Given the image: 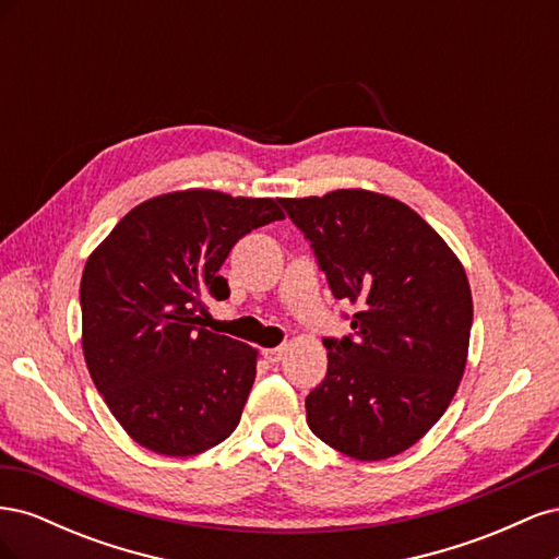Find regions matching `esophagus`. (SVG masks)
Wrapping results in <instances>:
<instances>
[{
    "label": "esophagus",
    "instance_id": "1",
    "mask_svg": "<svg viewBox=\"0 0 559 559\" xmlns=\"http://www.w3.org/2000/svg\"><path fill=\"white\" fill-rule=\"evenodd\" d=\"M284 354H286V347H273V349H265V359H267L270 364H277V361H282V359H284Z\"/></svg>",
    "mask_w": 559,
    "mask_h": 559
}]
</instances>
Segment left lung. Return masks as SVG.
I'll return each mask as SVG.
<instances>
[{"instance_id":"obj_1","label":"left lung","mask_w":559,"mask_h":559,"mask_svg":"<svg viewBox=\"0 0 559 559\" xmlns=\"http://www.w3.org/2000/svg\"><path fill=\"white\" fill-rule=\"evenodd\" d=\"M310 238L335 298L354 302V337L326 341V378L306 399L317 438L352 460L415 445L462 382L473 321L466 270L405 202L366 191L282 198Z\"/></svg>"}]
</instances>
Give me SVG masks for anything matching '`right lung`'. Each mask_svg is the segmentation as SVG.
Here are the masks:
<instances>
[{
    "instance_id": "1",
    "label": "right lung",
    "mask_w": 559,
    "mask_h": 559,
    "mask_svg": "<svg viewBox=\"0 0 559 559\" xmlns=\"http://www.w3.org/2000/svg\"><path fill=\"white\" fill-rule=\"evenodd\" d=\"M284 218L277 198L183 189L132 207L81 277V347L88 373L142 448L191 456L242 417L259 349L202 329L205 300L230 296L218 275L249 230Z\"/></svg>"
}]
</instances>
